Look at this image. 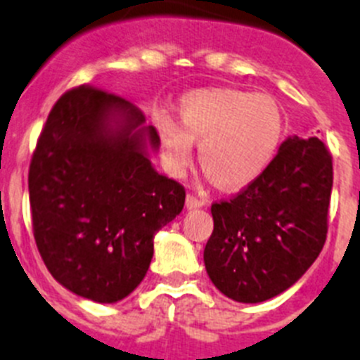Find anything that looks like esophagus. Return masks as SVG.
I'll return each mask as SVG.
<instances>
[{
    "instance_id": "34e87169",
    "label": "esophagus",
    "mask_w": 360,
    "mask_h": 360,
    "mask_svg": "<svg viewBox=\"0 0 360 360\" xmlns=\"http://www.w3.org/2000/svg\"><path fill=\"white\" fill-rule=\"evenodd\" d=\"M205 203H207V198H205V196L193 195V193H189V195H187V207L189 209L202 207V205H205Z\"/></svg>"
}]
</instances>
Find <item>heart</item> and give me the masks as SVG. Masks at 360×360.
<instances>
[{
	"instance_id": "heart-1",
	"label": "heart",
	"mask_w": 360,
	"mask_h": 360,
	"mask_svg": "<svg viewBox=\"0 0 360 360\" xmlns=\"http://www.w3.org/2000/svg\"><path fill=\"white\" fill-rule=\"evenodd\" d=\"M180 126L164 115L153 128L171 173H182L198 144L202 169L216 186L238 189L274 160L285 135V113L274 97L236 88H207L178 103Z\"/></svg>"
}]
</instances>
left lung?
I'll return each instance as SVG.
<instances>
[{
  "label": "left lung",
  "mask_w": 360,
  "mask_h": 360,
  "mask_svg": "<svg viewBox=\"0 0 360 360\" xmlns=\"http://www.w3.org/2000/svg\"><path fill=\"white\" fill-rule=\"evenodd\" d=\"M332 155L317 136H292L256 180L211 205L203 262L221 294L262 303L290 288L323 250Z\"/></svg>",
  "instance_id": "left-lung-1"
}]
</instances>
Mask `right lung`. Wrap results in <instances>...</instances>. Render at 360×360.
I'll list each match as a JSON object with an SVG mask.
<instances>
[{"label":"right lung","mask_w":360,"mask_h":360,"mask_svg":"<svg viewBox=\"0 0 360 360\" xmlns=\"http://www.w3.org/2000/svg\"><path fill=\"white\" fill-rule=\"evenodd\" d=\"M135 104L82 84L59 97L28 169L32 229L50 274L81 297L115 303L144 279L153 240L186 189L153 169L155 128Z\"/></svg>","instance_id":"1"}]
</instances>
